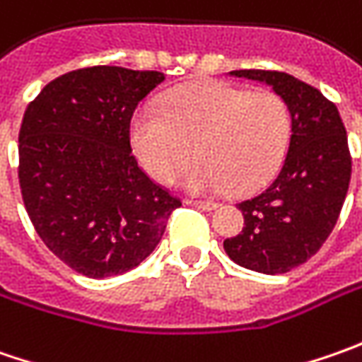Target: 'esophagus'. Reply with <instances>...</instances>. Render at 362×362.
I'll list each match as a JSON object with an SVG mask.
<instances>
[{
    "label": "esophagus",
    "mask_w": 362,
    "mask_h": 362,
    "mask_svg": "<svg viewBox=\"0 0 362 362\" xmlns=\"http://www.w3.org/2000/svg\"><path fill=\"white\" fill-rule=\"evenodd\" d=\"M187 205L191 207H197V209H203V211H211V209H216L217 203L216 202H195V199H187Z\"/></svg>",
    "instance_id": "esophagus-1"
}]
</instances>
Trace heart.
<instances>
[{
	"label": "heart",
	"mask_w": 362,
	"mask_h": 362,
	"mask_svg": "<svg viewBox=\"0 0 362 362\" xmlns=\"http://www.w3.org/2000/svg\"><path fill=\"white\" fill-rule=\"evenodd\" d=\"M163 106L145 103L129 122L132 153L155 181L173 183L191 145L202 159L183 181L193 193H250L282 167L292 115L280 94L207 80L169 92Z\"/></svg>",
	"instance_id": "b5f03b06"
}]
</instances>
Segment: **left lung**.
Instances as JSON below:
<instances>
[{
    "mask_svg": "<svg viewBox=\"0 0 362 362\" xmlns=\"http://www.w3.org/2000/svg\"><path fill=\"white\" fill-rule=\"evenodd\" d=\"M235 78L268 84L286 100L292 134L282 171L268 189L238 207L243 228L223 242L243 268L286 274L327 242L351 181V153L339 108L314 86L286 72L233 70Z\"/></svg>",
    "mask_w": 362,
    "mask_h": 362,
    "instance_id": "left-lung-1",
    "label": "left lung"
}]
</instances>
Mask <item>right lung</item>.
Segmentation results:
<instances>
[{
  "label": "right lung",
  "mask_w": 362,
  "mask_h": 362,
  "mask_svg": "<svg viewBox=\"0 0 362 362\" xmlns=\"http://www.w3.org/2000/svg\"><path fill=\"white\" fill-rule=\"evenodd\" d=\"M163 72L92 66L46 84L20 129V187L48 250L78 274L136 268L181 202L146 177L129 122Z\"/></svg>",
  "instance_id": "1"
}]
</instances>
